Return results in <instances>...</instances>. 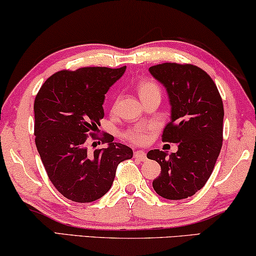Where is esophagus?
I'll list each match as a JSON object with an SVG mask.
<instances>
[{"label":"esophagus","mask_w":256,"mask_h":256,"mask_svg":"<svg viewBox=\"0 0 256 256\" xmlns=\"http://www.w3.org/2000/svg\"><path fill=\"white\" fill-rule=\"evenodd\" d=\"M134 157L138 160H146V154L144 152H142V150H138V152H134Z\"/></svg>","instance_id":"1"}]
</instances>
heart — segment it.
<instances>
[{
  "label": "heart",
  "instance_id": "1",
  "mask_svg": "<svg viewBox=\"0 0 256 256\" xmlns=\"http://www.w3.org/2000/svg\"><path fill=\"white\" fill-rule=\"evenodd\" d=\"M136 90H138V93L142 101H144L146 99H148V98L154 96H160V87L157 85L155 82H152V80H141V82L138 84V86H136ZM115 106H116V102L113 104V110ZM150 130H152L150 127L135 126V127L129 128L128 130L124 132V138H128L129 141L132 143H136V144H144L149 138L148 134Z\"/></svg>",
  "mask_w": 256,
  "mask_h": 256
}]
</instances>
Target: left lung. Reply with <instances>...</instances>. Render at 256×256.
<instances>
[{
  "label": "left lung",
  "mask_w": 256,
  "mask_h": 256,
  "mask_svg": "<svg viewBox=\"0 0 256 256\" xmlns=\"http://www.w3.org/2000/svg\"><path fill=\"white\" fill-rule=\"evenodd\" d=\"M149 72L166 88L171 106L162 141L178 143L171 155L158 149L146 154L160 166L152 186L160 197L180 200L200 190L214 169L222 146V100L211 76L198 66L163 62Z\"/></svg>",
  "instance_id": "obj_1"
}]
</instances>
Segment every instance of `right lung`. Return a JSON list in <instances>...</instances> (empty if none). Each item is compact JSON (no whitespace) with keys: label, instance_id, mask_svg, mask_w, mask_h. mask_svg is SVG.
Masks as SVG:
<instances>
[{"label":"right lung","instance_id":"add662e5","mask_svg":"<svg viewBox=\"0 0 256 256\" xmlns=\"http://www.w3.org/2000/svg\"><path fill=\"white\" fill-rule=\"evenodd\" d=\"M124 71L126 66L62 70L38 90L34 142L51 183L70 200H98L110 188L118 163L132 157V150L110 134L102 138L107 148L88 152L86 146L88 136L96 138L104 94Z\"/></svg>","mask_w":256,"mask_h":256}]
</instances>
